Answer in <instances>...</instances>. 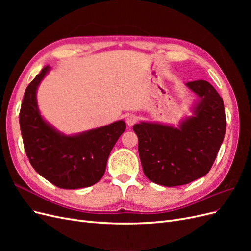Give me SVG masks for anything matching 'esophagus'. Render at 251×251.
Listing matches in <instances>:
<instances>
[{"label": "esophagus", "instance_id": "obj_1", "mask_svg": "<svg viewBox=\"0 0 251 251\" xmlns=\"http://www.w3.org/2000/svg\"><path fill=\"white\" fill-rule=\"evenodd\" d=\"M126 121L128 126H132L134 124H136V121H137V117H136V115H134V114H128L126 118Z\"/></svg>", "mask_w": 251, "mask_h": 251}]
</instances>
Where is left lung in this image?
Segmentation results:
<instances>
[{"label": "left lung", "mask_w": 251, "mask_h": 251, "mask_svg": "<svg viewBox=\"0 0 251 251\" xmlns=\"http://www.w3.org/2000/svg\"><path fill=\"white\" fill-rule=\"evenodd\" d=\"M185 86L197 95L192 115L177 126L140 121L133 126L147 178L163 186L187 184L206 175L215 162L226 131L222 97L206 80Z\"/></svg>", "instance_id": "obj_1"}]
</instances>
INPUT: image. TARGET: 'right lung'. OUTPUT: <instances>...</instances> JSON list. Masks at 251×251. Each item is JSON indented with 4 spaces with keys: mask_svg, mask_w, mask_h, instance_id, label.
<instances>
[{
    "mask_svg": "<svg viewBox=\"0 0 251 251\" xmlns=\"http://www.w3.org/2000/svg\"><path fill=\"white\" fill-rule=\"evenodd\" d=\"M51 70L44 67L29 83L20 111V126L27 157L33 169L59 188L88 187L100 181L113 147L126 130L124 120L67 135L45 119L36 93Z\"/></svg>",
    "mask_w": 251,
    "mask_h": 251,
    "instance_id": "add662e5",
    "label": "right lung"
}]
</instances>
